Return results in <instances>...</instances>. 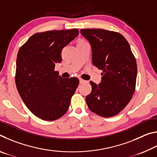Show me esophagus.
Segmentation results:
<instances>
[{
	"label": "esophagus",
	"instance_id": "esophagus-1",
	"mask_svg": "<svg viewBox=\"0 0 157 157\" xmlns=\"http://www.w3.org/2000/svg\"><path fill=\"white\" fill-rule=\"evenodd\" d=\"M86 82L85 80H84V79H79V83L80 84H82V83H84V82Z\"/></svg>",
	"mask_w": 157,
	"mask_h": 157
}]
</instances>
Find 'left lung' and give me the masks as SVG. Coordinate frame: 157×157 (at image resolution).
<instances>
[{"instance_id":"obj_1","label":"left lung","mask_w":157,"mask_h":157,"mask_svg":"<svg viewBox=\"0 0 157 157\" xmlns=\"http://www.w3.org/2000/svg\"><path fill=\"white\" fill-rule=\"evenodd\" d=\"M89 42L92 63L102 71L101 83L90 82L92 91L86 97L89 109L109 118L126 107L135 91L136 59L125 38L120 33L102 29H82Z\"/></svg>"}]
</instances>
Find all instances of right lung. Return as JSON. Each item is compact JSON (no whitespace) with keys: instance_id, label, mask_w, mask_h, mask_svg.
Masks as SVG:
<instances>
[{"instance_id":"obj_1","label":"right lung","mask_w":157,"mask_h":157,"mask_svg":"<svg viewBox=\"0 0 157 157\" xmlns=\"http://www.w3.org/2000/svg\"><path fill=\"white\" fill-rule=\"evenodd\" d=\"M79 34L78 29L36 33L20 48L15 82L21 99L34 115L55 121L68 111L79 84L77 78H62L55 71L62 50Z\"/></svg>"}]
</instances>
